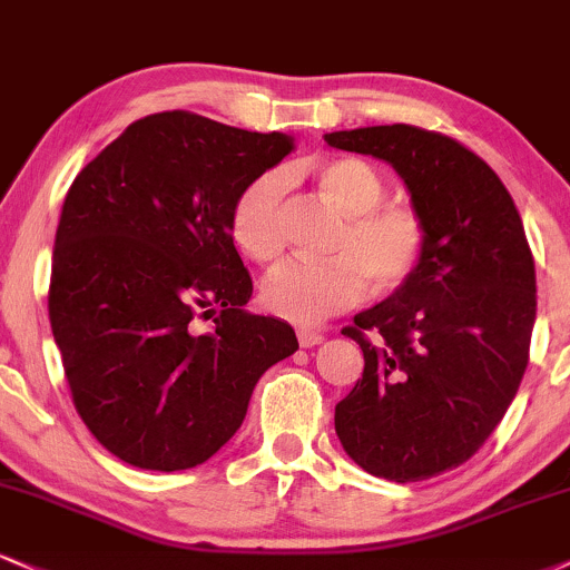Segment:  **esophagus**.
<instances>
[{"label": "esophagus", "instance_id": "obj_1", "mask_svg": "<svg viewBox=\"0 0 570 570\" xmlns=\"http://www.w3.org/2000/svg\"><path fill=\"white\" fill-rule=\"evenodd\" d=\"M297 340H299V347H315L324 342V334L321 332H313V328L307 326H299L297 328Z\"/></svg>", "mask_w": 570, "mask_h": 570}]
</instances>
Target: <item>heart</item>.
<instances>
[{"label": "heart", "mask_w": 570, "mask_h": 570, "mask_svg": "<svg viewBox=\"0 0 570 570\" xmlns=\"http://www.w3.org/2000/svg\"><path fill=\"white\" fill-rule=\"evenodd\" d=\"M315 185L345 215L328 259L292 257L267 273L263 303L294 324H321L358 303L368 278L393 292L414 276L428 246L424 219L406 204H387V185L372 164L328 159L315 169ZM286 180L265 173L238 190L230 207V236L255 263H273L284 252Z\"/></svg>", "instance_id": "obj_1"}]
</instances>
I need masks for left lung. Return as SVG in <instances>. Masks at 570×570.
<instances>
[{
  "label": "left lung",
  "mask_w": 570,
  "mask_h": 570,
  "mask_svg": "<svg viewBox=\"0 0 570 570\" xmlns=\"http://www.w3.org/2000/svg\"><path fill=\"white\" fill-rule=\"evenodd\" d=\"M401 175L428 230L416 273L342 334L363 376L334 409L342 449L395 483L454 470L515 397L537 321V271L510 190L481 156L409 125L328 132Z\"/></svg>",
  "instance_id": "1"
}]
</instances>
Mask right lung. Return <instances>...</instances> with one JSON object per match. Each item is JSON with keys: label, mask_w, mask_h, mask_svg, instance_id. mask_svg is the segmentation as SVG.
<instances>
[{"label": "right lung", "mask_w": 570, "mask_h": 570, "mask_svg": "<svg viewBox=\"0 0 570 570\" xmlns=\"http://www.w3.org/2000/svg\"><path fill=\"white\" fill-rule=\"evenodd\" d=\"M292 150L284 132L164 111L132 121L68 188L52 337L73 406L121 462H207L259 376L299 347L289 324L244 311L252 278L230 236L238 190Z\"/></svg>", "instance_id": "obj_1"}]
</instances>
